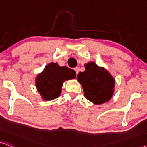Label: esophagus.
<instances>
[{
  "label": "esophagus",
  "instance_id": "esophagus-1",
  "mask_svg": "<svg viewBox=\"0 0 147 147\" xmlns=\"http://www.w3.org/2000/svg\"><path fill=\"white\" fill-rule=\"evenodd\" d=\"M74 70H75V72H76V74H77V75H78V73H79V68H78V67H76V68H74Z\"/></svg>",
  "mask_w": 147,
  "mask_h": 147
}]
</instances>
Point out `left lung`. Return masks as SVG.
<instances>
[{"label":"left lung","mask_w":147,"mask_h":147,"mask_svg":"<svg viewBox=\"0 0 147 147\" xmlns=\"http://www.w3.org/2000/svg\"><path fill=\"white\" fill-rule=\"evenodd\" d=\"M84 66L85 70L78 74L77 79L86 98L96 105L109 101L114 93V78L105 68L94 62L85 64Z\"/></svg>","instance_id":"1"}]
</instances>
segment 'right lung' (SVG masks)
Returning a JSON list of instances; mask_svg holds the SVG:
<instances>
[{
  "label": "right lung",
  "mask_w": 147,
  "mask_h": 147,
  "mask_svg": "<svg viewBox=\"0 0 147 147\" xmlns=\"http://www.w3.org/2000/svg\"><path fill=\"white\" fill-rule=\"evenodd\" d=\"M76 77L74 70L51 62L36 79V86L42 99L51 101L60 95L64 82Z\"/></svg>",
  "instance_id": "obj_1"
}]
</instances>
